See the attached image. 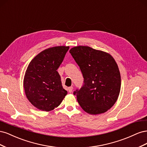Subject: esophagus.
Listing matches in <instances>:
<instances>
[{
  "label": "esophagus",
  "instance_id": "1",
  "mask_svg": "<svg viewBox=\"0 0 147 147\" xmlns=\"http://www.w3.org/2000/svg\"><path fill=\"white\" fill-rule=\"evenodd\" d=\"M68 91L69 92H72L73 91V86H70L68 88Z\"/></svg>",
  "mask_w": 147,
  "mask_h": 147
}]
</instances>
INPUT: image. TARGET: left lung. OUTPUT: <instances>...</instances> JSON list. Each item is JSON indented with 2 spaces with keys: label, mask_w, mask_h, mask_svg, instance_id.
<instances>
[{
  "label": "left lung",
  "mask_w": 147,
  "mask_h": 147,
  "mask_svg": "<svg viewBox=\"0 0 147 147\" xmlns=\"http://www.w3.org/2000/svg\"><path fill=\"white\" fill-rule=\"evenodd\" d=\"M69 53L80 67L83 84L74 94L81 107L91 115L103 113L116 102L121 89V76L113 57L85 46L75 47Z\"/></svg>",
  "instance_id": "8db88e82"
}]
</instances>
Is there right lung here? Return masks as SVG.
Returning a JSON list of instances; mask_svg holds the SVG:
<instances>
[{
	"label": "right lung",
	"mask_w": 147,
	"mask_h": 147,
	"mask_svg": "<svg viewBox=\"0 0 147 147\" xmlns=\"http://www.w3.org/2000/svg\"><path fill=\"white\" fill-rule=\"evenodd\" d=\"M69 49L64 46L48 48L35 56L28 67L24 78L25 93L30 103L39 110H53L67 94L57 69Z\"/></svg>",
	"instance_id": "obj_1"
}]
</instances>
